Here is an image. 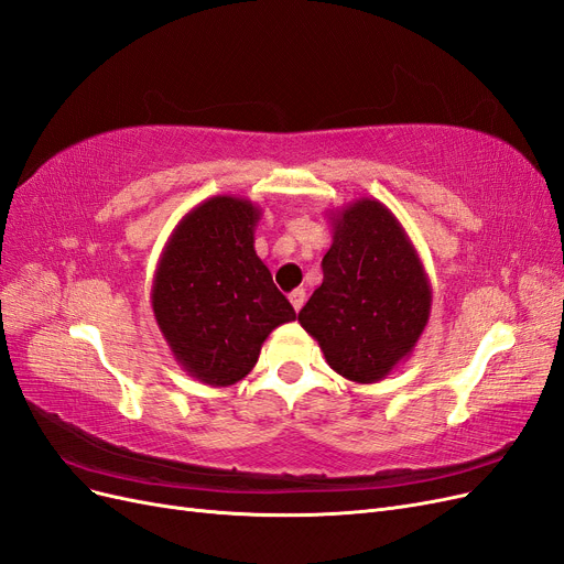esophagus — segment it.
<instances>
[{
    "label": "esophagus",
    "mask_w": 564,
    "mask_h": 564,
    "mask_svg": "<svg viewBox=\"0 0 564 564\" xmlns=\"http://www.w3.org/2000/svg\"><path fill=\"white\" fill-rule=\"evenodd\" d=\"M289 301H292V305H294V311L299 313L301 308H303V303H305V289H294L292 294H289Z\"/></svg>",
    "instance_id": "obj_1"
}]
</instances>
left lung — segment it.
Returning a JSON list of instances; mask_svg holds the SVG:
<instances>
[{
    "mask_svg": "<svg viewBox=\"0 0 564 564\" xmlns=\"http://www.w3.org/2000/svg\"><path fill=\"white\" fill-rule=\"evenodd\" d=\"M329 220L324 278L299 322L336 373L377 383L419 344L431 317V282L402 224L379 199H355L329 212Z\"/></svg>",
    "mask_w": 564,
    "mask_h": 564,
    "instance_id": "obj_1",
    "label": "left lung"
}]
</instances>
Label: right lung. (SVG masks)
I'll return each instance as SVG.
<instances>
[{"label":"right lung","instance_id":"obj_1","mask_svg":"<svg viewBox=\"0 0 564 564\" xmlns=\"http://www.w3.org/2000/svg\"><path fill=\"white\" fill-rule=\"evenodd\" d=\"M261 207L216 195L187 212L152 278V313L174 360L193 379L228 388L259 362L263 340L296 319L253 249Z\"/></svg>","mask_w":564,"mask_h":564}]
</instances>
